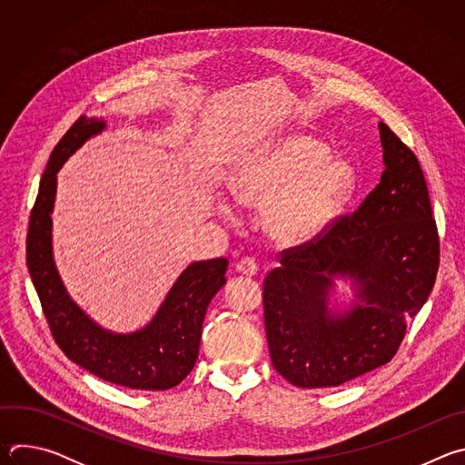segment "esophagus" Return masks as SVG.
Returning a JSON list of instances; mask_svg holds the SVG:
<instances>
[{"label":"esophagus","mask_w":465,"mask_h":465,"mask_svg":"<svg viewBox=\"0 0 465 465\" xmlns=\"http://www.w3.org/2000/svg\"><path fill=\"white\" fill-rule=\"evenodd\" d=\"M235 271L242 276H255L259 272V262L255 261V257H242L239 262Z\"/></svg>","instance_id":"esophagus-1"}]
</instances>
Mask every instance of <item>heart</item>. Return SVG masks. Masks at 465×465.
<instances>
[{"label":"heart","mask_w":465,"mask_h":465,"mask_svg":"<svg viewBox=\"0 0 465 465\" xmlns=\"http://www.w3.org/2000/svg\"><path fill=\"white\" fill-rule=\"evenodd\" d=\"M311 136H287L239 167L230 189L239 203L267 206L271 232L285 242L318 235L337 213L353 171Z\"/></svg>","instance_id":"b5f03b06"}]
</instances>
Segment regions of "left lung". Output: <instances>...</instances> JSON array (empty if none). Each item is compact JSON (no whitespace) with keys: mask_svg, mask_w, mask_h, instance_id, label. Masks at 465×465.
<instances>
[{"mask_svg":"<svg viewBox=\"0 0 465 465\" xmlns=\"http://www.w3.org/2000/svg\"><path fill=\"white\" fill-rule=\"evenodd\" d=\"M379 128L386 169L377 187L353 213L285 248L262 282L272 364L300 388L341 386L390 362L436 282L440 237L423 171L388 124ZM335 275L356 280L364 306L326 311Z\"/></svg>","mask_w":465,"mask_h":465,"instance_id":"1","label":"left lung"}]
</instances>
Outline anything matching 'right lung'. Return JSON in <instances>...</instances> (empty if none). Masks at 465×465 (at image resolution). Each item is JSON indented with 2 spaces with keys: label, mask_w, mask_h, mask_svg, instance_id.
Instances as JSON below:
<instances>
[{
  "label": "right lung",
  "mask_w": 465,
  "mask_h": 465,
  "mask_svg": "<svg viewBox=\"0 0 465 465\" xmlns=\"http://www.w3.org/2000/svg\"><path fill=\"white\" fill-rule=\"evenodd\" d=\"M103 121L81 115L53 149L29 217L27 267L49 331L70 361L103 381L134 390H169L193 370L203 322L212 298L226 283L228 259L189 264L169 291L153 322L130 335H114L95 325L65 292L53 262L51 212L56 173Z\"/></svg>",
  "instance_id": "right-lung-1"
}]
</instances>
